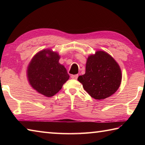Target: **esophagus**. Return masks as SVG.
I'll use <instances>...</instances> for the list:
<instances>
[{
    "label": "esophagus",
    "instance_id": "1",
    "mask_svg": "<svg viewBox=\"0 0 145 145\" xmlns=\"http://www.w3.org/2000/svg\"><path fill=\"white\" fill-rule=\"evenodd\" d=\"M78 75H71V78H72V79L76 80L78 78Z\"/></svg>",
    "mask_w": 145,
    "mask_h": 145
}]
</instances>
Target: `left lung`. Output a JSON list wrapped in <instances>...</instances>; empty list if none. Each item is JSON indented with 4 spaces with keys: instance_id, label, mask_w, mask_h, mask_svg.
I'll use <instances>...</instances> for the list:
<instances>
[{
    "instance_id": "obj_1",
    "label": "left lung",
    "mask_w": 145,
    "mask_h": 145,
    "mask_svg": "<svg viewBox=\"0 0 145 145\" xmlns=\"http://www.w3.org/2000/svg\"><path fill=\"white\" fill-rule=\"evenodd\" d=\"M118 63L108 54L97 51L87 58L85 73L78 76L85 90L96 100H104L114 94L121 82Z\"/></svg>"
}]
</instances>
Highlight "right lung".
Masks as SVG:
<instances>
[{
    "mask_svg": "<svg viewBox=\"0 0 145 145\" xmlns=\"http://www.w3.org/2000/svg\"><path fill=\"white\" fill-rule=\"evenodd\" d=\"M60 56L50 49L43 50L33 57L27 68L30 85L45 97L54 96L69 79L67 70L58 61Z\"/></svg>",
    "mask_w": 145,
    "mask_h": 145,
    "instance_id": "obj_1",
    "label": "right lung"
}]
</instances>
